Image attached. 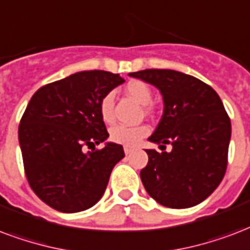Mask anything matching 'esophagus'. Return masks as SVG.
I'll return each mask as SVG.
<instances>
[{"instance_id":"34e87169","label":"esophagus","mask_w":250,"mask_h":250,"mask_svg":"<svg viewBox=\"0 0 250 250\" xmlns=\"http://www.w3.org/2000/svg\"><path fill=\"white\" fill-rule=\"evenodd\" d=\"M133 147H129V146H125V147H124V151H125V154H126V155H129V154H132L133 153Z\"/></svg>"}]
</instances>
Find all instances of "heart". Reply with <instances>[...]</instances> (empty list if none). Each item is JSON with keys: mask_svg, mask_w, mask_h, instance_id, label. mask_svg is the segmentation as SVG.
<instances>
[{"mask_svg": "<svg viewBox=\"0 0 250 250\" xmlns=\"http://www.w3.org/2000/svg\"><path fill=\"white\" fill-rule=\"evenodd\" d=\"M125 93L141 105L150 104V101L153 99L151 89L142 80H132V82L127 83L125 85ZM113 93L112 92L105 93L100 100V116L105 123H110L113 120ZM146 110H149V108H146ZM147 134H149V127L145 126V125H140V126L116 125L110 129L109 132L110 140L118 145L125 146H136Z\"/></svg>", "mask_w": 250, "mask_h": 250, "instance_id": "1", "label": "heart"}]
</instances>
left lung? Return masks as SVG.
Masks as SVG:
<instances>
[{"mask_svg": "<svg viewBox=\"0 0 250 250\" xmlns=\"http://www.w3.org/2000/svg\"><path fill=\"white\" fill-rule=\"evenodd\" d=\"M157 87L163 97V114L149 137L161 150H146L149 162L141 170L147 194L168 208L202 203L224 178L228 163L230 120L220 97L202 80L174 69L130 72Z\"/></svg>", "mask_w": 250, "mask_h": 250, "instance_id": "obj_1", "label": "left lung"}]
</instances>
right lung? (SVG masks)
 Segmentation results:
<instances>
[{
    "instance_id": "right-lung-1",
    "label": "right lung",
    "mask_w": 250,
    "mask_h": 250,
    "mask_svg": "<svg viewBox=\"0 0 250 250\" xmlns=\"http://www.w3.org/2000/svg\"><path fill=\"white\" fill-rule=\"evenodd\" d=\"M125 82L108 71H82L39 88L21 118L18 138L30 187L56 211H85L104 195L123 146L106 142L100 100ZM88 147L92 152H85Z\"/></svg>"
}]
</instances>
